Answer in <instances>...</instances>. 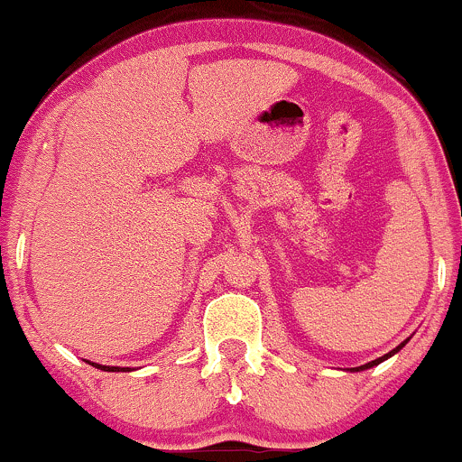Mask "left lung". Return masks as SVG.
I'll use <instances>...</instances> for the list:
<instances>
[{
  "label": "left lung",
  "instance_id": "8db88e82",
  "mask_svg": "<svg viewBox=\"0 0 462 462\" xmlns=\"http://www.w3.org/2000/svg\"><path fill=\"white\" fill-rule=\"evenodd\" d=\"M402 346H404V344H400V346H398V348H393V351H392V353L383 355V357H379V359H374V361H370V364H365V365H359V368H353V370H365V368H372V365L381 364V361H385L387 357H392V355H393V353H398V351H400V348H402Z\"/></svg>",
  "mask_w": 462,
  "mask_h": 462
}]
</instances>
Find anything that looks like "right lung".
Returning <instances> with one entry per match:
<instances>
[{"label": "right lung", "mask_w": 462, "mask_h": 462, "mask_svg": "<svg viewBox=\"0 0 462 462\" xmlns=\"http://www.w3.org/2000/svg\"><path fill=\"white\" fill-rule=\"evenodd\" d=\"M92 365H94V368H101L105 372H120V368H116V365H111V368H109V365H98V364H92ZM122 370H125V368H122ZM126 370H129V368H126Z\"/></svg>", "instance_id": "right-lung-1"}]
</instances>
